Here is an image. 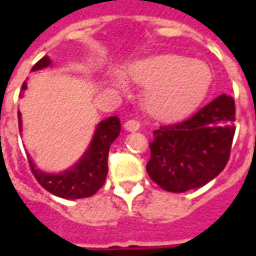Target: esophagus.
<instances>
[{
	"mask_svg": "<svg viewBox=\"0 0 256 256\" xmlns=\"http://www.w3.org/2000/svg\"><path fill=\"white\" fill-rule=\"evenodd\" d=\"M141 124H140V120H137V119H130V120L124 123V128L128 130V132H136V130H138Z\"/></svg>",
	"mask_w": 256,
	"mask_h": 256,
	"instance_id": "34e87169",
	"label": "esophagus"
}]
</instances>
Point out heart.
Instances as JSON below:
<instances>
[{
	"label": "heart",
	"mask_w": 256,
	"mask_h": 256,
	"mask_svg": "<svg viewBox=\"0 0 256 256\" xmlns=\"http://www.w3.org/2000/svg\"><path fill=\"white\" fill-rule=\"evenodd\" d=\"M128 78L145 88L142 101L150 115L174 119L200 102L211 82V71L198 58L159 54L130 66Z\"/></svg>",
	"instance_id": "obj_1"
}]
</instances>
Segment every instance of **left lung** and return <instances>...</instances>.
I'll use <instances>...</instances> for the list:
<instances>
[{"instance_id":"left-lung-1","label":"left lung","mask_w":256,"mask_h":256,"mask_svg":"<svg viewBox=\"0 0 256 256\" xmlns=\"http://www.w3.org/2000/svg\"><path fill=\"white\" fill-rule=\"evenodd\" d=\"M236 108L222 94L192 116L154 132L146 172L167 192L181 193L214 180L230 156Z\"/></svg>"}]
</instances>
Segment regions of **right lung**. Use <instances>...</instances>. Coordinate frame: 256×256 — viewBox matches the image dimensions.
I'll return each instance as SVG.
<instances>
[{
  "label": "right lung",
  "instance_id": "obj_1",
  "mask_svg": "<svg viewBox=\"0 0 256 256\" xmlns=\"http://www.w3.org/2000/svg\"><path fill=\"white\" fill-rule=\"evenodd\" d=\"M50 64L49 58H42L36 62L31 71L42 70ZM27 89V84H22V94ZM20 94V96H22ZM19 130L22 132V118L20 112ZM120 133V120L118 116L106 118L98 123L89 148L80 158V160L70 170L60 174H48L38 170L28 158V164L36 180L42 188L54 196L63 198H84L93 196L106 182L108 174V152L110 146Z\"/></svg>",
  "mask_w": 256,
  "mask_h": 256
}]
</instances>
